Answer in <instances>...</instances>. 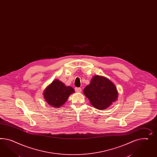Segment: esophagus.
Returning <instances> with one entry per match:
<instances>
[{
	"mask_svg": "<svg viewBox=\"0 0 157 157\" xmlns=\"http://www.w3.org/2000/svg\"><path fill=\"white\" fill-rule=\"evenodd\" d=\"M75 91L77 92V93H80L82 91V89L80 88V87H75Z\"/></svg>",
	"mask_w": 157,
	"mask_h": 157,
	"instance_id": "1",
	"label": "esophagus"
}]
</instances>
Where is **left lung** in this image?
I'll use <instances>...</instances> for the list:
<instances>
[{
	"mask_svg": "<svg viewBox=\"0 0 157 157\" xmlns=\"http://www.w3.org/2000/svg\"><path fill=\"white\" fill-rule=\"evenodd\" d=\"M83 93L91 104L99 110L106 109L118 98L114 84L106 78L98 75L94 76Z\"/></svg>",
	"mask_w": 157,
	"mask_h": 157,
	"instance_id": "1",
	"label": "left lung"
}]
</instances>
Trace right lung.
Listing matches in <instances>:
<instances>
[{"label": "right lung", "instance_id": "1", "mask_svg": "<svg viewBox=\"0 0 157 157\" xmlns=\"http://www.w3.org/2000/svg\"><path fill=\"white\" fill-rule=\"evenodd\" d=\"M70 86H66L62 82L55 79L44 91V97L47 103L54 107H59L64 105L68 97L74 93Z\"/></svg>", "mask_w": 157, "mask_h": 157}]
</instances>
